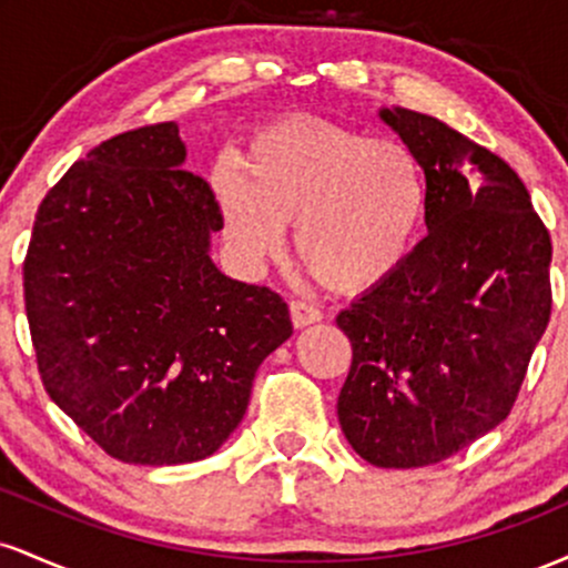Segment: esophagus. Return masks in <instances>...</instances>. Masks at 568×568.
<instances>
[{
  "label": "esophagus",
  "instance_id": "obj_1",
  "mask_svg": "<svg viewBox=\"0 0 568 568\" xmlns=\"http://www.w3.org/2000/svg\"><path fill=\"white\" fill-rule=\"evenodd\" d=\"M291 321H293V328H306V325L312 323H321L323 312L306 302H291Z\"/></svg>",
  "mask_w": 568,
  "mask_h": 568
}]
</instances>
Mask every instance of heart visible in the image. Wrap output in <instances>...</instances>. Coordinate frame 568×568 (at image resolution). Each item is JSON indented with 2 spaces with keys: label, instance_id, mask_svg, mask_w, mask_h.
Listing matches in <instances>:
<instances>
[{
  "label": "heart",
  "instance_id": "b5f03b06",
  "mask_svg": "<svg viewBox=\"0 0 568 568\" xmlns=\"http://www.w3.org/2000/svg\"><path fill=\"white\" fill-rule=\"evenodd\" d=\"M232 165L211 173L226 240L247 264L283 251L296 224V253L331 291L366 293L414 251L427 213V181L403 141L315 116L264 125Z\"/></svg>",
  "mask_w": 568,
  "mask_h": 568
}]
</instances>
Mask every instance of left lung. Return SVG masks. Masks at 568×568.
Listing matches in <instances>:
<instances>
[{
    "label": "left lung",
    "mask_w": 568,
    "mask_h": 568,
    "mask_svg": "<svg viewBox=\"0 0 568 568\" xmlns=\"http://www.w3.org/2000/svg\"><path fill=\"white\" fill-rule=\"evenodd\" d=\"M427 181V237L338 312L352 366L338 425L376 467L438 465L507 419L550 321V234L505 160L410 109H382Z\"/></svg>",
    "instance_id": "1"
}]
</instances>
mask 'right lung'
<instances>
[{"instance_id":"obj_1","label":"right lung","mask_w":568,"mask_h":568,"mask_svg":"<svg viewBox=\"0 0 568 568\" xmlns=\"http://www.w3.org/2000/svg\"><path fill=\"white\" fill-rule=\"evenodd\" d=\"M184 162L175 122L98 143L44 194L23 262L44 389L130 465L216 454L264 357L293 334L275 291L213 264L224 221Z\"/></svg>"}]
</instances>
